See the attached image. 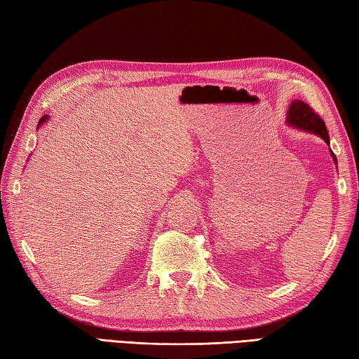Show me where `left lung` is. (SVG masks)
Segmentation results:
<instances>
[{
  "instance_id": "left-lung-1",
  "label": "left lung",
  "mask_w": 359,
  "mask_h": 359,
  "mask_svg": "<svg viewBox=\"0 0 359 359\" xmlns=\"http://www.w3.org/2000/svg\"><path fill=\"white\" fill-rule=\"evenodd\" d=\"M288 125H293L296 128H301L304 131H310L315 133L319 137H323L324 142L329 144V133H327V128L324 120L318 116V114L313 111V108H310L307 103H304L301 100H296L288 108V117H287ZM332 156L337 162V157L332 152Z\"/></svg>"
}]
</instances>
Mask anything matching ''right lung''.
Listing matches in <instances>:
<instances>
[{
    "mask_svg": "<svg viewBox=\"0 0 359 359\" xmlns=\"http://www.w3.org/2000/svg\"><path fill=\"white\" fill-rule=\"evenodd\" d=\"M43 121H46V116H44V117H41V120H40V125L43 123Z\"/></svg>",
    "mask_w": 359,
    "mask_h": 359,
    "instance_id": "1",
    "label": "right lung"
}]
</instances>
